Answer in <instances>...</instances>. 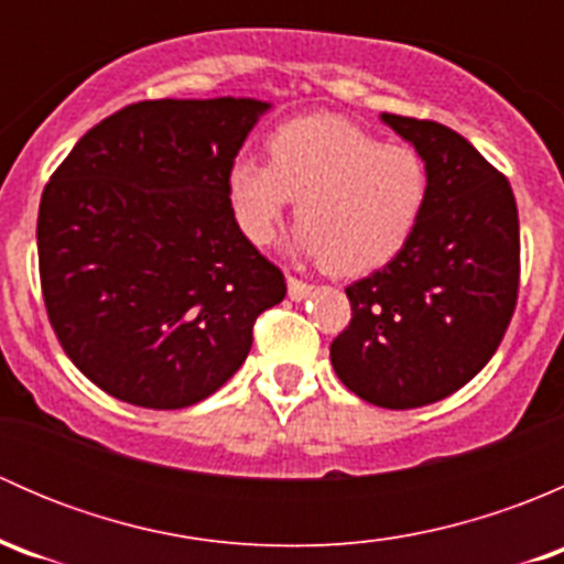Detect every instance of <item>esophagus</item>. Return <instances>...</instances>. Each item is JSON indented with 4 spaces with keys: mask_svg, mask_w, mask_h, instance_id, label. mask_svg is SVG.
I'll use <instances>...</instances> for the list:
<instances>
[{
    "mask_svg": "<svg viewBox=\"0 0 564 564\" xmlns=\"http://www.w3.org/2000/svg\"><path fill=\"white\" fill-rule=\"evenodd\" d=\"M286 286H289V297L294 300V303H300V300H308L311 294H314V286L305 281H300V278L289 275L286 278Z\"/></svg>",
    "mask_w": 564,
    "mask_h": 564,
    "instance_id": "34e87169",
    "label": "esophagus"
}]
</instances>
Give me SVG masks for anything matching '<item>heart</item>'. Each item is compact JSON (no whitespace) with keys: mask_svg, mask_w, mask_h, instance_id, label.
Here are the masks:
<instances>
[{"mask_svg":"<svg viewBox=\"0 0 564 564\" xmlns=\"http://www.w3.org/2000/svg\"><path fill=\"white\" fill-rule=\"evenodd\" d=\"M267 147L270 161L242 155L226 174L231 213L250 242H270L300 196L294 248L335 275H362L401 253L429 196L417 150L384 144L333 113L283 122Z\"/></svg>","mask_w":564,"mask_h":564,"instance_id":"heart-1","label":"heart"}]
</instances>
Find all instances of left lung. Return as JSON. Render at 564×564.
Segmentation results:
<instances>
[{
    "label": "left lung",
    "instance_id": "8db88e82",
    "mask_svg": "<svg viewBox=\"0 0 564 564\" xmlns=\"http://www.w3.org/2000/svg\"><path fill=\"white\" fill-rule=\"evenodd\" d=\"M382 122L420 152L429 196L401 253L346 286L351 322L329 360L362 401L417 409L464 388L502 344L519 297V209L456 130L398 113Z\"/></svg>",
    "mask_w": 564,
    "mask_h": 564
}]
</instances>
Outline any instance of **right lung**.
I'll return each instance as SVG.
<instances>
[{"label": "right lung", "instance_id": "obj_1", "mask_svg": "<svg viewBox=\"0 0 564 564\" xmlns=\"http://www.w3.org/2000/svg\"><path fill=\"white\" fill-rule=\"evenodd\" d=\"M270 104L141 100L82 135L45 185V311L73 366L108 395L185 409L246 362L283 272L237 226L226 174Z\"/></svg>", "mask_w": 564, "mask_h": 564}]
</instances>
